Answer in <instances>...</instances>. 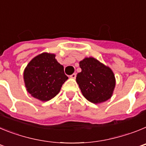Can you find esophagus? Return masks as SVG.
Returning a JSON list of instances; mask_svg holds the SVG:
<instances>
[{
    "mask_svg": "<svg viewBox=\"0 0 146 146\" xmlns=\"http://www.w3.org/2000/svg\"><path fill=\"white\" fill-rule=\"evenodd\" d=\"M76 77H77V74H76L75 73H74V74H72V75L70 76V77H71V78H72V79H75Z\"/></svg>",
    "mask_w": 146,
    "mask_h": 146,
    "instance_id": "obj_1",
    "label": "esophagus"
}]
</instances>
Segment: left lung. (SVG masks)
I'll list each match as a JSON object with an SVG mask.
<instances>
[{
  "instance_id": "1",
  "label": "left lung",
  "mask_w": 146,
  "mask_h": 146,
  "mask_svg": "<svg viewBox=\"0 0 146 146\" xmlns=\"http://www.w3.org/2000/svg\"><path fill=\"white\" fill-rule=\"evenodd\" d=\"M80 67L82 71L77 74L76 81L84 97L94 104L110 99L115 87L112 69L93 57L80 61Z\"/></svg>"
}]
</instances>
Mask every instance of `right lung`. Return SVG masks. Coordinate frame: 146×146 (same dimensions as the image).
<instances>
[{
	"mask_svg": "<svg viewBox=\"0 0 146 146\" xmlns=\"http://www.w3.org/2000/svg\"><path fill=\"white\" fill-rule=\"evenodd\" d=\"M26 90L33 97L47 102L60 91L68 77L53 53L43 52L28 63L23 72Z\"/></svg>",
	"mask_w": 146,
	"mask_h": 146,
	"instance_id": "add662e5",
	"label": "right lung"
}]
</instances>
